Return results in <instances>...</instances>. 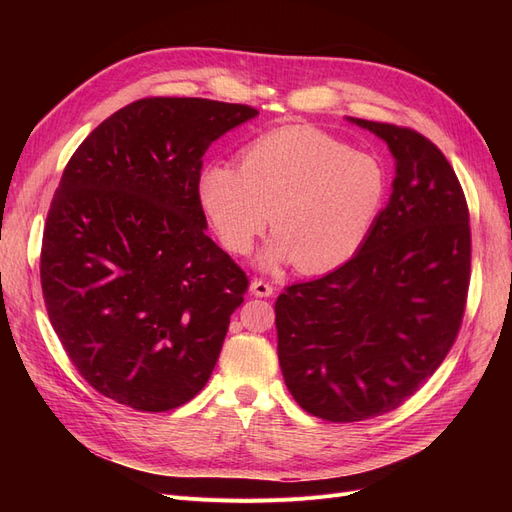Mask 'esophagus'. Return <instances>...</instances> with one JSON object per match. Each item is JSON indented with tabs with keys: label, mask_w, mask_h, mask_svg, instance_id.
Segmentation results:
<instances>
[{
	"label": "esophagus",
	"mask_w": 512,
	"mask_h": 512,
	"mask_svg": "<svg viewBox=\"0 0 512 512\" xmlns=\"http://www.w3.org/2000/svg\"><path fill=\"white\" fill-rule=\"evenodd\" d=\"M250 288H252V292L256 294V297H271V294L275 292V288H273L269 282L260 280V277H254Z\"/></svg>",
	"instance_id": "esophagus-1"
}]
</instances>
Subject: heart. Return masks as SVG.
<instances>
[{"mask_svg":"<svg viewBox=\"0 0 512 512\" xmlns=\"http://www.w3.org/2000/svg\"><path fill=\"white\" fill-rule=\"evenodd\" d=\"M382 166L314 128L294 126L256 138L239 168H203L198 196L232 254L245 256L271 224L269 265L297 260L305 273L331 271L367 241L382 207Z\"/></svg>","mask_w":512,"mask_h":512,"instance_id":"obj_1","label":"heart"}]
</instances>
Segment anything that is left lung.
I'll return each mask as SVG.
<instances>
[{
  "instance_id": "8db88e82",
  "label": "left lung",
  "mask_w": 512,
  "mask_h": 512,
  "mask_svg": "<svg viewBox=\"0 0 512 512\" xmlns=\"http://www.w3.org/2000/svg\"><path fill=\"white\" fill-rule=\"evenodd\" d=\"M354 121L391 147L393 194L348 262L275 301L288 391L331 423L391 412L433 376L461 329L472 265L466 194L444 153L412 128Z\"/></svg>"
}]
</instances>
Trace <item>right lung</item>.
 Instances as JSON below:
<instances>
[{"label": "right lung", "mask_w": 512, "mask_h": 512, "mask_svg": "<svg viewBox=\"0 0 512 512\" xmlns=\"http://www.w3.org/2000/svg\"><path fill=\"white\" fill-rule=\"evenodd\" d=\"M258 115L207 98H141L72 153L46 215L40 284L76 371L138 412L200 393L250 286L207 235L198 196L213 141Z\"/></svg>", "instance_id": "1"}]
</instances>
